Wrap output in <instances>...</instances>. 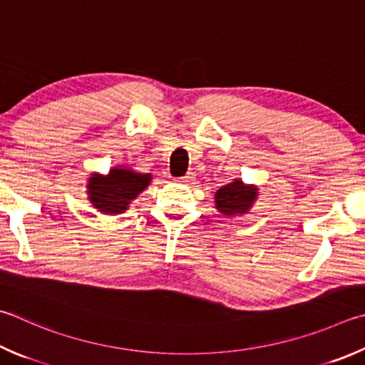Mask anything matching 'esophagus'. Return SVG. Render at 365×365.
<instances>
[{
	"label": "esophagus",
	"instance_id": "obj_1",
	"mask_svg": "<svg viewBox=\"0 0 365 365\" xmlns=\"http://www.w3.org/2000/svg\"><path fill=\"white\" fill-rule=\"evenodd\" d=\"M195 180H196L195 175H193V174H190V172H188V174L185 175V177H182L180 180H178V182L183 183V185H193V183H195Z\"/></svg>",
	"mask_w": 365,
	"mask_h": 365
}]
</instances>
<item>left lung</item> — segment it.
<instances>
[{
    "label": "left lung",
    "instance_id": "1",
    "mask_svg": "<svg viewBox=\"0 0 365 365\" xmlns=\"http://www.w3.org/2000/svg\"><path fill=\"white\" fill-rule=\"evenodd\" d=\"M257 197V185H247L241 178H235L233 182L223 185L220 190L215 191V209L227 217L244 215L254 207Z\"/></svg>",
    "mask_w": 365,
    "mask_h": 365
}]
</instances>
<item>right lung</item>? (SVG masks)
<instances>
[{"mask_svg": "<svg viewBox=\"0 0 365 365\" xmlns=\"http://www.w3.org/2000/svg\"><path fill=\"white\" fill-rule=\"evenodd\" d=\"M150 182L151 174H142L129 165H115L108 174H91L86 193L98 212L116 215L128 210L130 202L148 187Z\"/></svg>", "mask_w": 365, "mask_h": 365, "instance_id": "obj_1", "label": "right lung"}]
</instances>
